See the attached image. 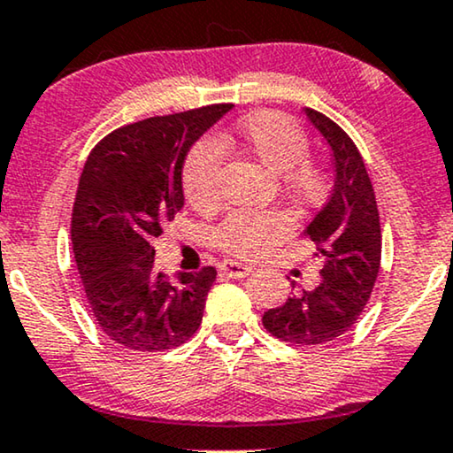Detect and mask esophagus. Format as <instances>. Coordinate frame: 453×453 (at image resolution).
Instances as JSON below:
<instances>
[{
  "label": "esophagus",
  "mask_w": 453,
  "mask_h": 453,
  "mask_svg": "<svg viewBox=\"0 0 453 453\" xmlns=\"http://www.w3.org/2000/svg\"><path fill=\"white\" fill-rule=\"evenodd\" d=\"M220 270L226 274V277H233V279H245V277H250L251 273H254V268L248 266V264H241V262H234V260L222 262Z\"/></svg>",
  "instance_id": "34e87169"
}]
</instances>
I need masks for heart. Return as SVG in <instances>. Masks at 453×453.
I'll use <instances>...</instances> for the list:
<instances>
[{
  "mask_svg": "<svg viewBox=\"0 0 453 453\" xmlns=\"http://www.w3.org/2000/svg\"><path fill=\"white\" fill-rule=\"evenodd\" d=\"M241 143L270 173L279 174L287 197L305 208L320 205L331 191V173L308 156V134L280 111L262 110L237 127ZM226 139L203 137L189 150L183 164V191L199 212H210L222 202V166ZM293 219L283 210H234L214 228V243L237 257H262L289 237Z\"/></svg>",
  "mask_w": 453,
  "mask_h": 453,
  "instance_id": "1",
  "label": "heart"
}]
</instances>
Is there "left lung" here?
<instances>
[{
	"instance_id": "obj_1",
	"label": "left lung",
	"mask_w": 453,
	"mask_h": 453,
	"mask_svg": "<svg viewBox=\"0 0 453 453\" xmlns=\"http://www.w3.org/2000/svg\"><path fill=\"white\" fill-rule=\"evenodd\" d=\"M305 114L334 157L331 199L305 228L316 243L322 280L264 312L262 322L280 342L322 345L348 333L368 303L380 268V222L372 183L354 141L322 111L305 108Z\"/></svg>"
}]
</instances>
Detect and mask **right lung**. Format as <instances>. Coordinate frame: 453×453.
<instances>
[{
	"instance_id": "right-lung-1",
	"label": "right lung",
	"mask_w": 453,
	"mask_h": 453,
	"mask_svg": "<svg viewBox=\"0 0 453 453\" xmlns=\"http://www.w3.org/2000/svg\"><path fill=\"white\" fill-rule=\"evenodd\" d=\"M212 104L120 127L87 157L70 237L97 325L114 343L166 351L202 325L216 268L157 273L154 239L183 208V162L191 145L231 110Z\"/></svg>"
}]
</instances>
